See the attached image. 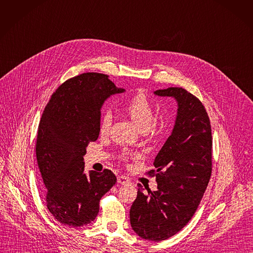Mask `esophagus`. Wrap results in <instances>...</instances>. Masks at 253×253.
<instances>
[{
	"mask_svg": "<svg viewBox=\"0 0 253 253\" xmlns=\"http://www.w3.org/2000/svg\"><path fill=\"white\" fill-rule=\"evenodd\" d=\"M117 182L119 183V184H130L131 182H130V180L127 178V177H125V176H119L117 178Z\"/></svg>",
	"mask_w": 253,
	"mask_h": 253,
	"instance_id": "34e87169",
	"label": "esophagus"
}]
</instances>
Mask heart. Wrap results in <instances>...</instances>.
<instances>
[{
	"label": "heart",
	"instance_id": "obj_1",
	"mask_svg": "<svg viewBox=\"0 0 253 253\" xmlns=\"http://www.w3.org/2000/svg\"><path fill=\"white\" fill-rule=\"evenodd\" d=\"M125 112L131 118V120L136 124L139 130L146 131L155 122V109L149 102V99L142 93L131 97L124 106ZM112 124V115L109 111L105 112L98 123V132L100 135H107ZM122 159L126 161L128 156L126 153L122 154Z\"/></svg>",
	"mask_w": 253,
	"mask_h": 253
}]
</instances>
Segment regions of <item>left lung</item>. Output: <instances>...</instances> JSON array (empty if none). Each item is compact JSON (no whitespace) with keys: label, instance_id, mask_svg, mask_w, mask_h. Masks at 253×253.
Here are the masks:
<instances>
[{"label":"left lung","instance_id":"left-lung-1","mask_svg":"<svg viewBox=\"0 0 253 253\" xmlns=\"http://www.w3.org/2000/svg\"><path fill=\"white\" fill-rule=\"evenodd\" d=\"M173 96L178 112L173 132L155 159L158 190L143 193L138 184L137 197L130 210L131 227L139 237L162 241L183 229L195 213L211 175V128L200 100L182 87L155 91Z\"/></svg>","mask_w":253,"mask_h":253}]
</instances>
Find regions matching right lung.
<instances>
[{
  "instance_id": "obj_1",
  "label": "right lung",
  "mask_w": 253,
  "mask_h": 253,
  "mask_svg": "<svg viewBox=\"0 0 253 253\" xmlns=\"http://www.w3.org/2000/svg\"><path fill=\"white\" fill-rule=\"evenodd\" d=\"M108 75L83 73L66 80L50 96L39 125L36 153L48 211L63 225L91 223L99 200L117 182L111 170L83 173L86 146L98 137L100 108L115 93Z\"/></svg>"
}]
</instances>
